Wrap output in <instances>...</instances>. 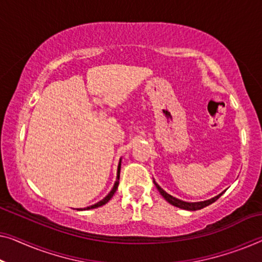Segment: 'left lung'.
Returning a JSON list of instances; mask_svg holds the SVG:
<instances>
[{
    "label": "left lung",
    "instance_id": "left-lung-1",
    "mask_svg": "<svg viewBox=\"0 0 262 262\" xmlns=\"http://www.w3.org/2000/svg\"><path fill=\"white\" fill-rule=\"evenodd\" d=\"M154 181V185L156 186V188H158V190L160 192V194L162 195L163 199L168 202V204L173 205L175 207H178V208H181V209H186V210H198V209H201V208H205V207L212 205L213 202H215L221 196L222 194H224V192L220 193L219 195H216V196H214L212 199H208V200H205V201H199V202H188V201H183V200H180V199L178 198H174L173 195L168 194L167 192H165L161 187H160L158 183H156L155 180Z\"/></svg>",
    "mask_w": 262,
    "mask_h": 262
}]
</instances>
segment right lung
<instances>
[{
  "label": "right lung",
  "instance_id": "right-lung-1",
  "mask_svg": "<svg viewBox=\"0 0 262 262\" xmlns=\"http://www.w3.org/2000/svg\"><path fill=\"white\" fill-rule=\"evenodd\" d=\"M121 160L122 159H120V161H119V166H118V171H116V181H115V183H114V186H113V188H112V190L111 192H109L106 196H104L102 200H100L99 202H96V204H94V205H92V206H89V207H84V208H76L77 210H87V209H94V208H97V207H101V206H103V205H106L107 202L111 200V199L113 198V195H114V193L116 192V189H118V186H119V180H120V169H121Z\"/></svg>",
  "mask_w": 262,
  "mask_h": 262
}]
</instances>
